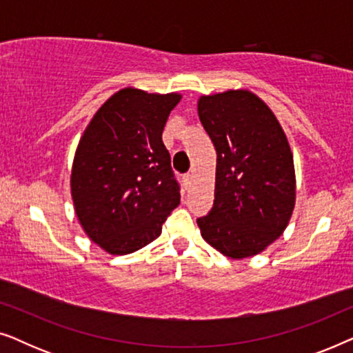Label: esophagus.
<instances>
[{"instance_id": "obj_1", "label": "esophagus", "mask_w": 353, "mask_h": 353, "mask_svg": "<svg viewBox=\"0 0 353 353\" xmlns=\"http://www.w3.org/2000/svg\"><path fill=\"white\" fill-rule=\"evenodd\" d=\"M183 180H185V185L186 186H190L191 185V180H192V175H191V173H188V175H185V178H183Z\"/></svg>"}]
</instances>
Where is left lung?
I'll return each mask as SVG.
<instances>
[{
  "label": "left lung",
  "mask_w": 353,
  "mask_h": 353,
  "mask_svg": "<svg viewBox=\"0 0 353 353\" xmlns=\"http://www.w3.org/2000/svg\"><path fill=\"white\" fill-rule=\"evenodd\" d=\"M197 112L216 151L215 201L197 219L201 234L226 257H252L283 234L296 205L286 133L248 90L201 96Z\"/></svg>",
  "instance_id": "obj_1"
}]
</instances>
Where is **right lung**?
Masks as SVG:
<instances>
[{"mask_svg": "<svg viewBox=\"0 0 353 353\" xmlns=\"http://www.w3.org/2000/svg\"><path fill=\"white\" fill-rule=\"evenodd\" d=\"M181 94L123 88L101 105L77 146L70 175L75 214L112 255L152 243L180 204L162 132Z\"/></svg>", "mask_w": 353, "mask_h": 353, "instance_id": "1", "label": "right lung"}]
</instances>
